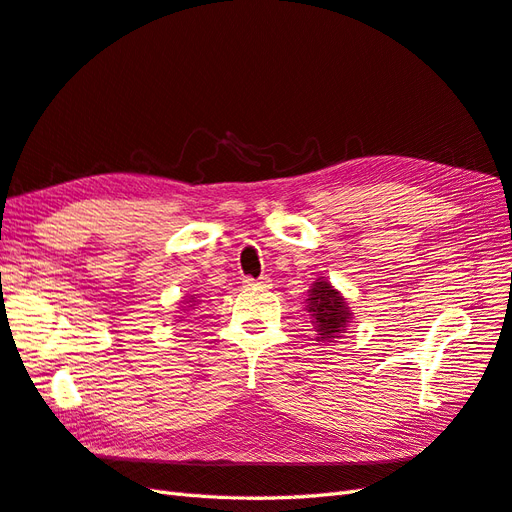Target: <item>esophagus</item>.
Returning <instances> with one entry per match:
<instances>
[{"label": "esophagus", "instance_id": "esophagus-1", "mask_svg": "<svg viewBox=\"0 0 512 512\" xmlns=\"http://www.w3.org/2000/svg\"><path fill=\"white\" fill-rule=\"evenodd\" d=\"M246 287H270V279L268 277H261V279H244Z\"/></svg>", "mask_w": 512, "mask_h": 512}]
</instances>
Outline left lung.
Returning a JSON list of instances; mask_svg holds the SVG:
<instances>
[{
	"label": "left lung",
	"mask_w": 512,
	"mask_h": 512,
	"mask_svg": "<svg viewBox=\"0 0 512 512\" xmlns=\"http://www.w3.org/2000/svg\"><path fill=\"white\" fill-rule=\"evenodd\" d=\"M307 311L318 333V342H333V337H342L346 333L348 322L352 320V311L346 298L339 294L326 277H320L307 290Z\"/></svg>",
	"instance_id": "8db88e82"
}]
</instances>
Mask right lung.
<instances>
[{
	"instance_id": "right-lung-1",
	"label": "right lung",
	"mask_w": 512,
	"mask_h": 512,
	"mask_svg": "<svg viewBox=\"0 0 512 512\" xmlns=\"http://www.w3.org/2000/svg\"><path fill=\"white\" fill-rule=\"evenodd\" d=\"M186 303H192V305H196V300H194V296H192L190 300H186ZM192 305H188V307H192Z\"/></svg>"
}]
</instances>
